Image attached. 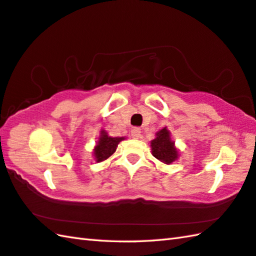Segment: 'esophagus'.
<instances>
[{
  "mask_svg": "<svg viewBox=\"0 0 256 256\" xmlns=\"http://www.w3.org/2000/svg\"><path fill=\"white\" fill-rule=\"evenodd\" d=\"M140 136H142V130H140V128L134 127V128L132 129V137L134 139L140 138Z\"/></svg>",
  "mask_w": 256,
  "mask_h": 256,
  "instance_id": "esophagus-1",
  "label": "esophagus"
}]
</instances>
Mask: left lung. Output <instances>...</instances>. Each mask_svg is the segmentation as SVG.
Here are the masks:
<instances>
[{
    "label": "left lung",
    "instance_id": "8db88e82",
    "mask_svg": "<svg viewBox=\"0 0 256 256\" xmlns=\"http://www.w3.org/2000/svg\"><path fill=\"white\" fill-rule=\"evenodd\" d=\"M150 147L154 157L164 164H171L179 158V150L171 139V134L166 127L156 132V138L151 140Z\"/></svg>",
    "mask_w": 256,
    "mask_h": 256
}]
</instances>
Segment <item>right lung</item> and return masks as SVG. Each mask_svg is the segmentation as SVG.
Returning <instances> with one entry per match:
<instances>
[{
    "label": "right lung",
    "instance_id": "1",
    "mask_svg": "<svg viewBox=\"0 0 256 256\" xmlns=\"http://www.w3.org/2000/svg\"><path fill=\"white\" fill-rule=\"evenodd\" d=\"M124 139H126L124 137H112L106 130L102 129L98 142L92 149L94 160L96 162H102V161H105L109 157H112L118 147V144Z\"/></svg>",
    "mask_w": 256,
    "mask_h": 256
}]
</instances>
